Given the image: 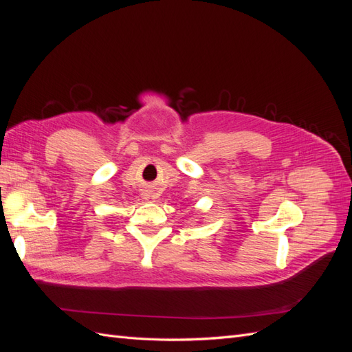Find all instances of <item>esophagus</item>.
<instances>
[{"mask_svg":"<svg viewBox=\"0 0 352 352\" xmlns=\"http://www.w3.org/2000/svg\"><path fill=\"white\" fill-rule=\"evenodd\" d=\"M144 197H145V194H144Z\"/></svg>","mask_w":352,"mask_h":352,"instance_id":"1","label":"esophagus"}]
</instances>
